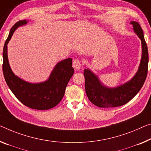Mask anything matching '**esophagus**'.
<instances>
[{
	"instance_id": "obj_1",
	"label": "esophagus",
	"mask_w": 151,
	"mask_h": 151,
	"mask_svg": "<svg viewBox=\"0 0 151 151\" xmlns=\"http://www.w3.org/2000/svg\"><path fill=\"white\" fill-rule=\"evenodd\" d=\"M73 68L76 69V70L78 71L79 69H80L81 67H82V63L78 59H76L74 60L73 62Z\"/></svg>"
}]
</instances>
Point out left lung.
<instances>
[{"label":"left lung","instance_id":"1","mask_svg":"<svg viewBox=\"0 0 151 151\" xmlns=\"http://www.w3.org/2000/svg\"><path fill=\"white\" fill-rule=\"evenodd\" d=\"M133 29L141 40L142 57L137 72L130 80L117 87H108L101 82L96 74L85 69V90L90 101L102 108L122 106L134 98L142 87L148 72V52L142 29L136 22H131Z\"/></svg>","mask_w":151,"mask_h":151}]
</instances>
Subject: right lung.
Here are the masks:
<instances>
[{
    "instance_id": "1",
    "label": "right lung",
    "mask_w": 151,
    "mask_h": 151,
    "mask_svg": "<svg viewBox=\"0 0 151 151\" xmlns=\"http://www.w3.org/2000/svg\"><path fill=\"white\" fill-rule=\"evenodd\" d=\"M28 22L26 19L19 21L11 27L3 48V75L9 88L24 105L37 110L49 109L57 105L64 96L67 85L74 73L72 59L68 58L57 63L49 77L42 82L30 83L15 75L9 65L7 45L14 32Z\"/></svg>"
}]
</instances>
